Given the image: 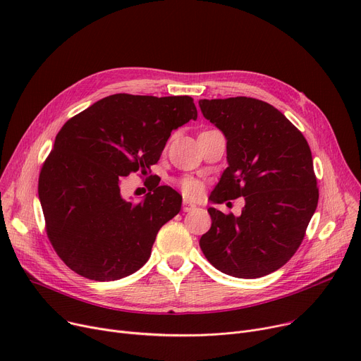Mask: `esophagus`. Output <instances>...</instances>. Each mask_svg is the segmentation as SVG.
I'll return each instance as SVG.
<instances>
[{
  "label": "esophagus",
  "mask_w": 361,
  "mask_h": 361,
  "mask_svg": "<svg viewBox=\"0 0 361 361\" xmlns=\"http://www.w3.org/2000/svg\"><path fill=\"white\" fill-rule=\"evenodd\" d=\"M193 209H196V204L192 203L188 199H184V200H183V211H184V212H190V211H193Z\"/></svg>",
  "instance_id": "1"
}]
</instances>
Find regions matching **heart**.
Segmentation results:
<instances>
[{
  "label": "heart",
  "instance_id": "1",
  "mask_svg": "<svg viewBox=\"0 0 361 361\" xmlns=\"http://www.w3.org/2000/svg\"><path fill=\"white\" fill-rule=\"evenodd\" d=\"M181 188L187 196H197L200 193V184L195 178H184L181 181Z\"/></svg>",
  "mask_w": 361,
  "mask_h": 361
}]
</instances>
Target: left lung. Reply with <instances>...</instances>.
<instances>
[{"label": "left lung", "mask_w": 361, "mask_h": 361, "mask_svg": "<svg viewBox=\"0 0 361 361\" xmlns=\"http://www.w3.org/2000/svg\"><path fill=\"white\" fill-rule=\"evenodd\" d=\"M199 106L226 139L228 166L209 200H245L240 216L207 209L212 225L200 249L226 275H269L297 252L316 211L319 188L309 143L268 102L237 97L200 99Z\"/></svg>", "instance_id": "left-lung-1"}]
</instances>
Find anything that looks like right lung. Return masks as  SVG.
<instances>
[{
	"mask_svg": "<svg viewBox=\"0 0 361 361\" xmlns=\"http://www.w3.org/2000/svg\"><path fill=\"white\" fill-rule=\"evenodd\" d=\"M196 118L190 97L117 93L63 126L37 192L48 238L71 271L116 281L147 262L161 226L180 212L181 196L157 185L133 203L121 196L120 183L136 171L146 174L171 131Z\"/></svg>",
	"mask_w": 361,
	"mask_h": 361,
	"instance_id": "add662e5",
	"label": "right lung"
}]
</instances>
